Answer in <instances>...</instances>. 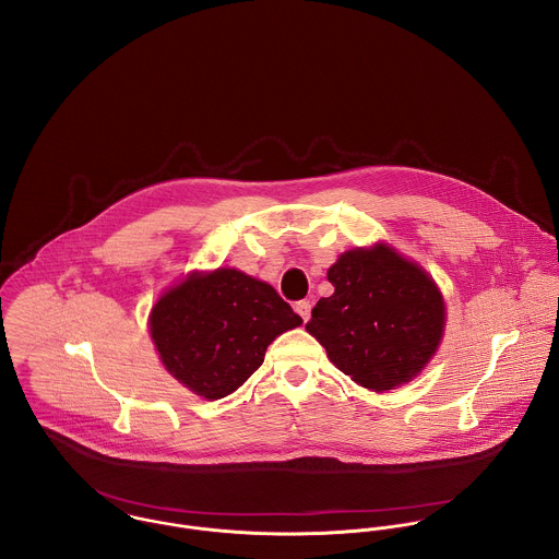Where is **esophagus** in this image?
Masks as SVG:
<instances>
[{
    "instance_id": "1",
    "label": "esophagus",
    "mask_w": 559,
    "mask_h": 559,
    "mask_svg": "<svg viewBox=\"0 0 559 559\" xmlns=\"http://www.w3.org/2000/svg\"><path fill=\"white\" fill-rule=\"evenodd\" d=\"M295 312L304 319V322H308V320H310V314H312V306H310V301H297V304H295Z\"/></svg>"
}]
</instances>
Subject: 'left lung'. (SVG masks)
Masks as SVG:
<instances>
[{"instance_id":"8db88e82","label":"left lung","mask_w":559,"mask_h":559,"mask_svg":"<svg viewBox=\"0 0 559 559\" xmlns=\"http://www.w3.org/2000/svg\"><path fill=\"white\" fill-rule=\"evenodd\" d=\"M326 280L335 290L320 299L306 329L331 364L374 392L411 381L435 355L445 320L426 271L377 245L342 253Z\"/></svg>"}]
</instances>
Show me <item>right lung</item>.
<instances>
[{
    "mask_svg": "<svg viewBox=\"0 0 559 559\" xmlns=\"http://www.w3.org/2000/svg\"><path fill=\"white\" fill-rule=\"evenodd\" d=\"M301 322L273 286L217 269L167 290L153 308L151 333L174 379L198 396L219 400L262 366L280 333Z\"/></svg>",
    "mask_w": 559,
    "mask_h": 559,
    "instance_id": "1",
    "label": "right lung"
}]
</instances>
